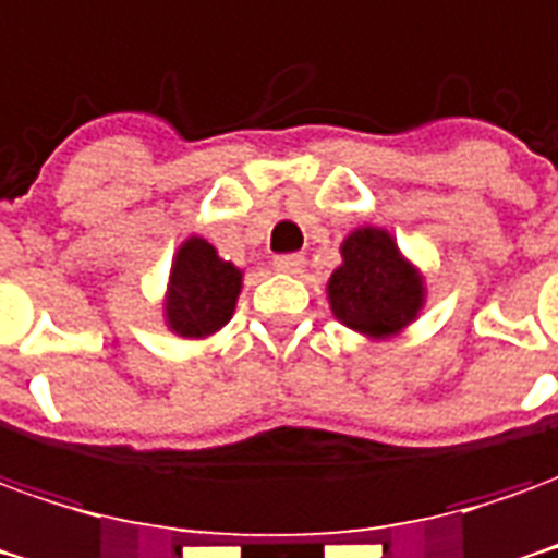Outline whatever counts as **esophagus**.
Here are the masks:
<instances>
[{
    "mask_svg": "<svg viewBox=\"0 0 558 558\" xmlns=\"http://www.w3.org/2000/svg\"><path fill=\"white\" fill-rule=\"evenodd\" d=\"M305 268V256L302 253H283V256H275V271L280 275H299Z\"/></svg>",
    "mask_w": 558,
    "mask_h": 558,
    "instance_id": "obj_1",
    "label": "esophagus"
}]
</instances>
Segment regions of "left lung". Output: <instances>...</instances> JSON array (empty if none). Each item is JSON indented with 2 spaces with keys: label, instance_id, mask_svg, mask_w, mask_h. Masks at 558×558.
Instances as JSON below:
<instances>
[{
  "label": "left lung",
  "instance_id": "obj_1",
  "mask_svg": "<svg viewBox=\"0 0 558 558\" xmlns=\"http://www.w3.org/2000/svg\"><path fill=\"white\" fill-rule=\"evenodd\" d=\"M341 266L326 280L332 317L368 341L396 338L426 307V275L384 226H356L341 241Z\"/></svg>",
  "mask_w": 558,
  "mask_h": 558
}]
</instances>
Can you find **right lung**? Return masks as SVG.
I'll return each mask as SVG.
<instances>
[{
  "label": "right lung",
  "mask_w": 558,
  "mask_h": 558,
  "mask_svg": "<svg viewBox=\"0 0 558 558\" xmlns=\"http://www.w3.org/2000/svg\"><path fill=\"white\" fill-rule=\"evenodd\" d=\"M244 271L223 259L198 235L181 241L171 256L169 283L162 295V323L171 335L205 341L223 329L239 305Z\"/></svg>",
  "instance_id": "add662e5"
}]
</instances>
